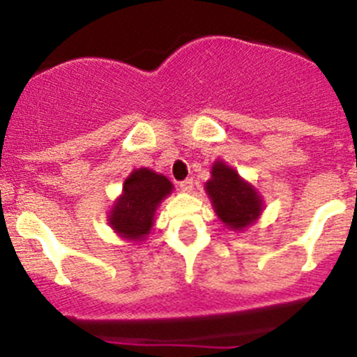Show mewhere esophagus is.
I'll return each mask as SVG.
<instances>
[{
  "label": "esophagus",
  "instance_id": "obj_1",
  "mask_svg": "<svg viewBox=\"0 0 357 357\" xmlns=\"http://www.w3.org/2000/svg\"><path fill=\"white\" fill-rule=\"evenodd\" d=\"M179 188L185 193H190L193 190V179H185V181L179 183Z\"/></svg>",
  "mask_w": 357,
  "mask_h": 357
}]
</instances>
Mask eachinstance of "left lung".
I'll use <instances>...</instances> for the list:
<instances>
[{
    "label": "left lung",
    "mask_w": 357,
    "mask_h": 357,
    "mask_svg": "<svg viewBox=\"0 0 357 357\" xmlns=\"http://www.w3.org/2000/svg\"><path fill=\"white\" fill-rule=\"evenodd\" d=\"M212 178L205 183V192L211 199L218 218L231 231H240L254 225L261 215L262 197L254 186L240 178L238 172L218 160L212 165Z\"/></svg>",
    "instance_id": "left-lung-1"
}]
</instances>
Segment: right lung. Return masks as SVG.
<instances>
[{
  "label": "right lung",
  "instance_id": "add662e5",
  "mask_svg": "<svg viewBox=\"0 0 357 357\" xmlns=\"http://www.w3.org/2000/svg\"><path fill=\"white\" fill-rule=\"evenodd\" d=\"M172 192V183L152 169H135L126 178L122 195L112 205L109 225L129 242H142L153 226L155 211Z\"/></svg>",
  "mask_w": 357,
  "mask_h": 357
}]
</instances>
